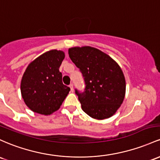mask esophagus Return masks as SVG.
<instances>
[{"mask_svg": "<svg viewBox=\"0 0 160 160\" xmlns=\"http://www.w3.org/2000/svg\"><path fill=\"white\" fill-rule=\"evenodd\" d=\"M70 88H71V92H73V83H71L70 84Z\"/></svg>", "mask_w": 160, "mask_h": 160, "instance_id": "esophagus-1", "label": "esophagus"}]
</instances>
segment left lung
Segmentation results:
<instances>
[{"mask_svg": "<svg viewBox=\"0 0 160 160\" xmlns=\"http://www.w3.org/2000/svg\"><path fill=\"white\" fill-rule=\"evenodd\" d=\"M68 54L84 77V92L75 89L82 109L98 120L112 117L125 96V78L120 66L93 47H73L69 48Z\"/></svg>", "mask_w": 160, "mask_h": 160, "instance_id": "obj_1", "label": "left lung"}]
</instances>
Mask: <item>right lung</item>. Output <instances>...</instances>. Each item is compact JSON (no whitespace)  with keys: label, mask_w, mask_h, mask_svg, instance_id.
I'll list each match as a JSON object with an SVG mask.
<instances>
[{"label":"right lung","mask_w":160,"mask_h":160,"mask_svg":"<svg viewBox=\"0 0 160 160\" xmlns=\"http://www.w3.org/2000/svg\"><path fill=\"white\" fill-rule=\"evenodd\" d=\"M64 52L51 50L38 56L27 67L20 90L24 102L32 112L48 115L59 109L70 87L62 83L59 71Z\"/></svg>","instance_id":"obj_1"}]
</instances>
